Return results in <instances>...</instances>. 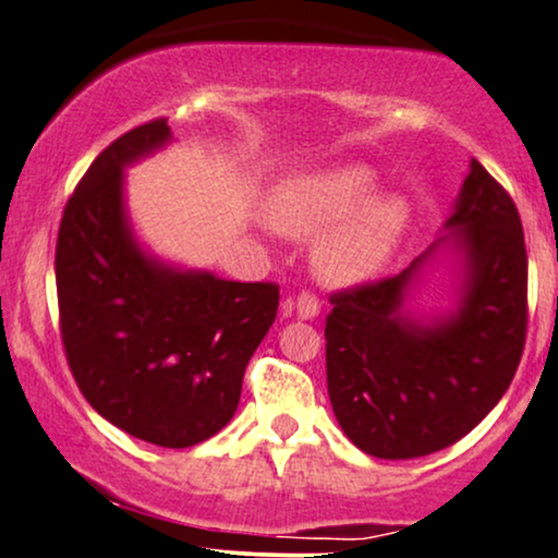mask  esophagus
I'll return each instance as SVG.
<instances>
[{"mask_svg": "<svg viewBox=\"0 0 558 558\" xmlns=\"http://www.w3.org/2000/svg\"><path fill=\"white\" fill-rule=\"evenodd\" d=\"M296 315L302 317V320H313V317L320 315V296L313 294V292H302L296 296Z\"/></svg>", "mask_w": 558, "mask_h": 558, "instance_id": "1", "label": "esophagus"}]
</instances>
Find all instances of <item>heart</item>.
<instances>
[{
	"instance_id": "heart-1",
	"label": "heart",
	"mask_w": 558,
	"mask_h": 558,
	"mask_svg": "<svg viewBox=\"0 0 558 558\" xmlns=\"http://www.w3.org/2000/svg\"><path fill=\"white\" fill-rule=\"evenodd\" d=\"M376 177L361 163L289 179L274 194L271 217L289 235H317L342 222L315 248V269L332 284H353L385 266L410 226V202L374 197Z\"/></svg>"
}]
</instances>
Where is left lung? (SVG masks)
I'll return each mask as SVG.
<instances>
[{
	"label": "left lung",
	"instance_id": "left-lung-1",
	"mask_svg": "<svg viewBox=\"0 0 558 558\" xmlns=\"http://www.w3.org/2000/svg\"><path fill=\"white\" fill-rule=\"evenodd\" d=\"M446 226L466 258L456 313L430 325L402 315L430 251L395 277L330 294V404L351 444L376 459H417L464 438L502 400L523 356V226L515 202L476 158Z\"/></svg>",
	"mask_w": 558,
	"mask_h": 558
}]
</instances>
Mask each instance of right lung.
Returning a JSON list of instances; mask_svg holds the SVG:
<instances>
[{
	"label": "right lung",
	"instance_id": "1",
	"mask_svg": "<svg viewBox=\"0 0 558 558\" xmlns=\"http://www.w3.org/2000/svg\"><path fill=\"white\" fill-rule=\"evenodd\" d=\"M169 137L158 118L94 158L63 207L56 292L63 351L86 402L130 436L190 448L233 417L279 287L177 271L141 251L122 209V166Z\"/></svg>",
	"mask_w": 558,
	"mask_h": 558
}]
</instances>
